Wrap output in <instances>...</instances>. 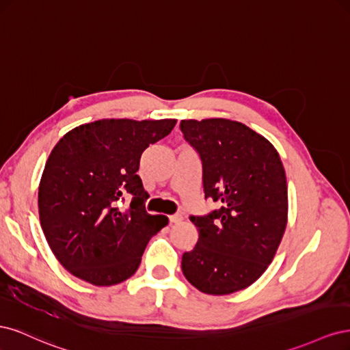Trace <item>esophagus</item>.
Masks as SVG:
<instances>
[{
    "instance_id": "esophagus-1",
    "label": "esophagus",
    "mask_w": 350,
    "mask_h": 350,
    "mask_svg": "<svg viewBox=\"0 0 350 350\" xmlns=\"http://www.w3.org/2000/svg\"><path fill=\"white\" fill-rule=\"evenodd\" d=\"M183 220V216L179 215V213H175V215H172V216H169V221H171V224H179V221Z\"/></svg>"
}]
</instances>
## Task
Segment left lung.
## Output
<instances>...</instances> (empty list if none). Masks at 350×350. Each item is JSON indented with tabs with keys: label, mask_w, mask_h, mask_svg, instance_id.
I'll return each instance as SVG.
<instances>
[{
	"label": "left lung",
	"mask_w": 350,
	"mask_h": 350,
	"mask_svg": "<svg viewBox=\"0 0 350 350\" xmlns=\"http://www.w3.org/2000/svg\"><path fill=\"white\" fill-rule=\"evenodd\" d=\"M179 129L200 156L204 198L220 203L204 216H189L198 241L184 252V276L208 295L245 289L269 267L288 221L280 156L269 140L237 121L187 120Z\"/></svg>",
	"instance_id": "obj_1"
}]
</instances>
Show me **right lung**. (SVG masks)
<instances>
[{
    "label": "right lung",
    "instance_id": "add662e5",
    "mask_svg": "<svg viewBox=\"0 0 350 350\" xmlns=\"http://www.w3.org/2000/svg\"><path fill=\"white\" fill-rule=\"evenodd\" d=\"M176 120H99L68 131L52 149L39 185V217L58 261L94 286L118 284L139 269L147 242L167 225L149 215L140 157ZM129 208H120L125 198Z\"/></svg>",
    "mask_w": 350,
    "mask_h": 350
}]
</instances>
